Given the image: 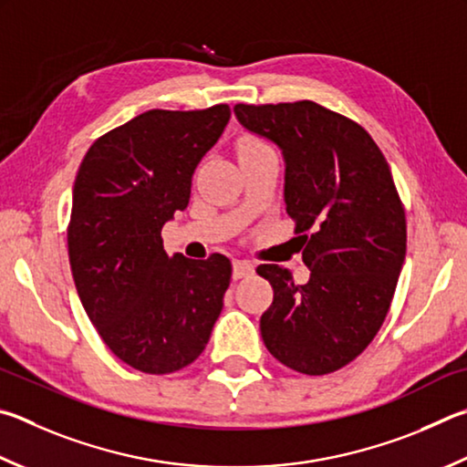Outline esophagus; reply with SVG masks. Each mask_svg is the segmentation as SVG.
Instances as JSON below:
<instances>
[{"mask_svg":"<svg viewBox=\"0 0 467 467\" xmlns=\"http://www.w3.org/2000/svg\"><path fill=\"white\" fill-rule=\"evenodd\" d=\"M253 274V263L247 259H234L233 261V277L241 279Z\"/></svg>","mask_w":467,"mask_h":467,"instance_id":"34e87169","label":"esophagus"}]
</instances>
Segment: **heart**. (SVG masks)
I'll use <instances>...</instances> for the list:
<instances>
[{"mask_svg":"<svg viewBox=\"0 0 467 467\" xmlns=\"http://www.w3.org/2000/svg\"><path fill=\"white\" fill-rule=\"evenodd\" d=\"M267 147L265 142H263L259 137H253V134H244V137L239 139V142H236V152H249V150H257V149H263Z\"/></svg>","mask_w":467,"mask_h":467,"instance_id":"obj_1","label":"heart"}]
</instances>
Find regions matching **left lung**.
<instances>
[{
    "label": "left lung",
    "mask_w": 467,
    "mask_h": 467,
    "mask_svg": "<svg viewBox=\"0 0 467 467\" xmlns=\"http://www.w3.org/2000/svg\"><path fill=\"white\" fill-rule=\"evenodd\" d=\"M239 122L285 159V210L310 279L263 263L274 287L261 317L267 351L298 374L345 368L374 341L406 257V214L392 171L368 130L317 101L236 104Z\"/></svg>",
    "instance_id": "obj_1"
}]
</instances>
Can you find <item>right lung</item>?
<instances>
[{
  "label": "right lung",
  "mask_w": 467,
  "mask_h": 467,
  "mask_svg": "<svg viewBox=\"0 0 467 467\" xmlns=\"http://www.w3.org/2000/svg\"><path fill=\"white\" fill-rule=\"evenodd\" d=\"M228 118L226 104L149 109L101 134L75 177L67 247L79 300L108 349L150 376L200 358L231 285L224 255L169 257L161 239Z\"/></svg>",
  "instance_id": "1"
}]
</instances>
